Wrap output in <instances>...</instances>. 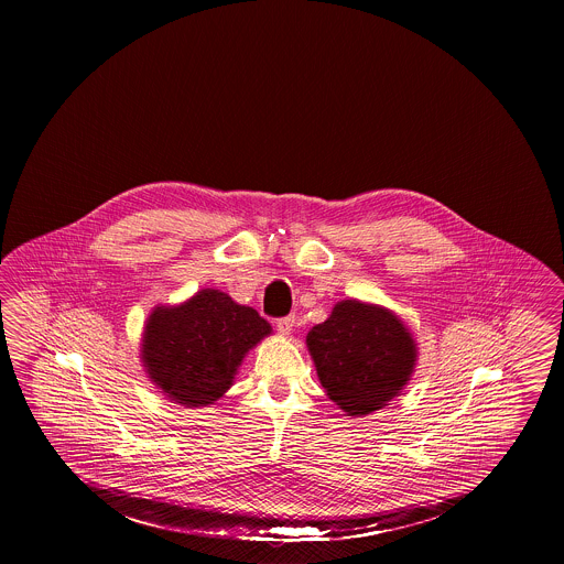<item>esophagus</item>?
<instances>
[{
    "label": "esophagus",
    "instance_id": "1",
    "mask_svg": "<svg viewBox=\"0 0 564 564\" xmlns=\"http://www.w3.org/2000/svg\"><path fill=\"white\" fill-rule=\"evenodd\" d=\"M276 329H279V334H281V336H290V334H294V315H290V317H283V319H279V322H276Z\"/></svg>",
    "mask_w": 564,
    "mask_h": 564
}]
</instances>
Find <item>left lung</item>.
I'll return each mask as SVG.
<instances>
[{
    "label": "left lung",
    "instance_id": "8db88e82",
    "mask_svg": "<svg viewBox=\"0 0 564 564\" xmlns=\"http://www.w3.org/2000/svg\"><path fill=\"white\" fill-rule=\"evenodd\" d=\"M306 347L327 398L352 419L402 395L419 359L412 332L393 311L355 297L334 304Z\"/></svg>",
    "mask_w": 564,
    "mask_h": 564
}]
</instances>
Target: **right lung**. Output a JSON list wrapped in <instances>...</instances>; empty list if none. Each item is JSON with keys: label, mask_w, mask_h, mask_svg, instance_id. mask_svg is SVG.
Listing matches in <instances>:
<instances>
[{"label": "right lung", "mask_w": 564, "mask_h": 564, "mask_svg": "<svg viewBox=\"0 0 564 564\" xmlns=\"http://www.w3.org/2000/svg\"><path fill=\"white\" fill-rule=\"evenodd\" d=\"M270 334V323L256 308L207 288L150 313L139 357L171 402L200 408L232 387L245 355Z\"/></svg>", "instance_id": "add662e5"}]
</instances>
